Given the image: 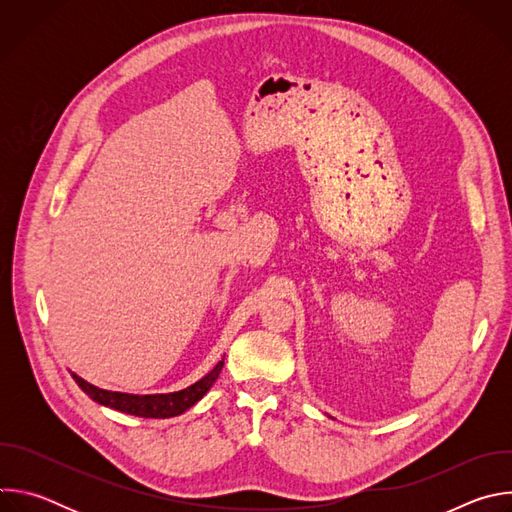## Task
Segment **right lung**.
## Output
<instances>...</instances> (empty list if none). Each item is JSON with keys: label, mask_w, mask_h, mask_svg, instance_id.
I'll return each instance as SVG.
<instances>
[{"label": "right lung", "mask_w": 512, "mask_h": 512, "mask_svg": "<svg viewBox=\"0 0 512 512\" xmlns=\"http://www.w3.org/2000/svg\"><path fill=\"white\" fill-rule=\"evenodd\" d=\"M225 358L216 362V367L202 377L200 381H196L194 385L176 391V393H160V395H131V393H117V391H105L99 389L91 383H87L85 379H81L79 375L72 373V379L77 381V385L97 403L117 409L121 413H129L135 417H152V419H166V417H176L180 413H184L186 409H190L194 403H198L208 389L214 385V381L218 379L223 371Z\"/></svg>", "instance_id": "add662e5"}]
</instances>
